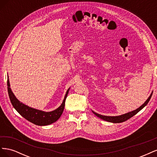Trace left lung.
I'll list each match as a JSON object with an SVG mask.
<instances>
[{"label": "left lung", "mask_w": 157, "mask_h": 157, "mask_svg": "<svg viewBox=\"0 0 157 157\" xmlns=\"http://www.w3.org/2000/svg\"><path fill=\"white\" fill-rule=\"evenodd\" d=\"M152 93L151 94V96L149 97V98L147 99V101L142 105L141 106H140L138 109H136L135 111H133L132 112L130 113H128L124 114V115H120V116H117V117H109V116H103L101 115H99V114L95 113L94 111H92L94 113V115H96L97 117H98L99 118H101V119L105 121H108V122H113V123H120V122H124L127 120L129 119L131 117H132L133 116H134L135 115L138 113L140 111H141L142 109H143L145 106L147 105V104L149 103L150 99L152 96Z\"/></svg>", "instance_id": "8db88e82"}]
</instances>
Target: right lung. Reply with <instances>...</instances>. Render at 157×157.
I'll use <instances>...</instances> for the list:
<instances>
[{
	"label": "right lung",
	"instance_id": "add662e5",
	"mask_svg": "<svg viewBox=\"0 0 157 157\" xmlns=\"http://www.w3.org/2000/svg\"><path fill=\"white\" fill-rule=\"evenodd\" d=\"M7 86L8 96L13 107L26 120L38 126L49 125L59 119L63 111L65 99L67 98L69 90V89L67 90L63 103L60 107L53 111L44 112L28 107L19 101L14 96L11 88H10V82H9L8 79L7 80Z\"/></svg>",
	"mask_w": 157,
	"mask_h": 157
}]
</instances>
